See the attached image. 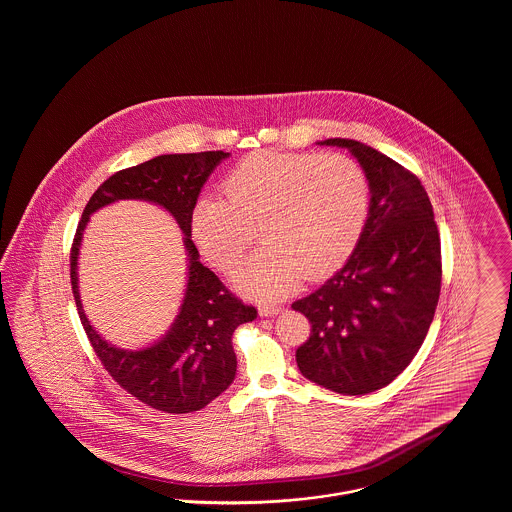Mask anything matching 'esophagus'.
Listing matches in <instances>:
<instances>
[{"instance_id":"1","label":"esophagus","mask_w":512,"mask_h":512,"mask_svg":"<svg viewBox=\"0 0 512 512\" xmlns=\"http://www.w3.org/2000/svg\"><path fill=\"white\" fill-rule=\"evenodd\" d=\"M280 311H282L280 305H268V303H265V305L259 307V315L261 317H276V315H280Z\"/></svg>"}]
</instances>
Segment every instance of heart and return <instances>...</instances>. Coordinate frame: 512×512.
Listing matches in <instances>:
<instances>
[{"mask_svg": "<svg viewBox=\"0 0 512 512\" xmlns=\"http://www.w3.org/2000/svg\"><path fill=\"white\" fill-rule=\"evenodd\" d=\"M224 197L203 195L192 232L217 267L232 268L253 242L263 247L234 272L242 292L278 299L301 280H320L353 253L368 217V180L340 153L259 151L232 167Z\"/></svg>", "mask_w": 512, "mask_h": 512, "instance_id": "obj_1", "label": "heart"}]
</instances>
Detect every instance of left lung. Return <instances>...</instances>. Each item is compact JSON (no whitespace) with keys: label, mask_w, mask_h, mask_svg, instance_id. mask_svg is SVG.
<instances>
[{"label":"left lung","mask_w":512,"mask_h":512,"mask_svg":"<svg viewBox=\"0 0 512 512\" xmlns=\"http://www.w3.org/2000/svg\"><path fill=\"white\" fill-rule=\"evenodd\" d=\"M317 144L359 161L370 203L345 265L292 305L311 322L295 361L326 390L365 395L393 382L428 334L441 290L438 226L420 180L388 155L345 138Z\"/></svg>","instance_id":"obj_1"}]
</instances>
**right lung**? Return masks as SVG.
Instances as JSON below:
<instances>
[{
    "label": "right lung",
    "mask_w": 512,
    "mask_h": 512,
    "mask_svg": "<svg viewBox=\"0 0 512 512\" xmlns=\"http://www.w3.org/2000/svg\"><path fill=\"white\" fill-rule=\"evenodd\" d=\"M230 153L159 155L132 169L109 176L90 197L78 222L71 251V284L80 322L105 370L122 390L163 413H194L209 405L236 378L234 330L257 318L222 286L213 270L201 265L192 242V211L211 172ZM121 198H140L165 208L185 234L187 288L172 328L153 344L138 350L117 348L100 338L83 313L77 290V255L89 217Z\"/></svg>",
    "instance_id": "obj_1"
}]
</instances>
